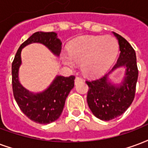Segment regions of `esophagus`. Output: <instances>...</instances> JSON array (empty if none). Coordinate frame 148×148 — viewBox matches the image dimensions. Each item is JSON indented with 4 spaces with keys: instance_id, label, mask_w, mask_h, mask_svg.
Instances as JSON below:
<instances>
[{
    "instance_id": "34e87169",
    "label": "esophagus",
    "mask_w": 148,
    "mask_h": 148,
    "mask_svg": "<svg viewBox=\"0 0 148 148\" xmlns=\"http://www.w3.org/2000/svg\"><path fill=\"white\" fill-rule=\"evenodd\" d=\"M82 78H81V77H77L75 78V80H74V82H75V84H77V83L80 82H82Z\"/></svg>"
}]
</instances>
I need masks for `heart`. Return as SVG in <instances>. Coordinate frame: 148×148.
Listing matches in <instances>:
<instances>
[{
  "instance_id": "1",
  "label": "heart",
  "mask_w": 148,
  "mask_h": 148,
  "mask_svg": "<svg viewBox=\"0 0 148 148\" xmlns=\"http://www.w3.org/2000/svg\"><path fill=\"white\" fill-rule=\"evenodd\" d=\"M119 46L110 36H84L75 40L69 48V54L63 53L64 65L74 68L82 63V71L88 76L104 73L112 65L118 54Z\"/></svg>"
}]
</instances>
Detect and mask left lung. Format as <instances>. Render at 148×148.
Segmentation results:
<instances>
[{"label": "left lung", "mask_w": 148, "mask_h": 148, "mask_svg": "<svg viewBox=\"0 0 148 148\" xmlns=\"http://www.w3.org/2000/svg\"><path fill=\"white\" fill-rule=\"evenodd\" d=\"M119 41L120 55L117 63L110 72L99 79L87 81L88 85L87 102L91 111L97 119L110 121L125 113L135 96L138 79L136 52L130 44L121 35L113 32ZM126 69L121 82L114 84L109 76L114 70Z\"/></svg>", "instance_id": "8db88e82"}]
</instances>
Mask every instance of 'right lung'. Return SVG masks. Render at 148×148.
I'll list each match as a JSON object with an SVG mask.
<instances>
[{
  "label": "right lung",
  "instance_id": "add662e5",
  "mask_svg": "<svg viewBox=\"0 0 148 148\" xmlns=\"http://www.w3.org/2000/svg\"><path fill=\"white\" fill-rule=\"evenodd\" d=\"M32 43L46 46L55 56H59L62 42L55 32H36L18 48L12 65L13 95L24 114L39 124H49L57 120L63 112L66 97L74 86V76H56L49 87L40 92H32L24 88L18 79L22 64V49Z\"/></svg>",
  "mask_w": 148,
  "mask_h": 148
}]
</instances>
